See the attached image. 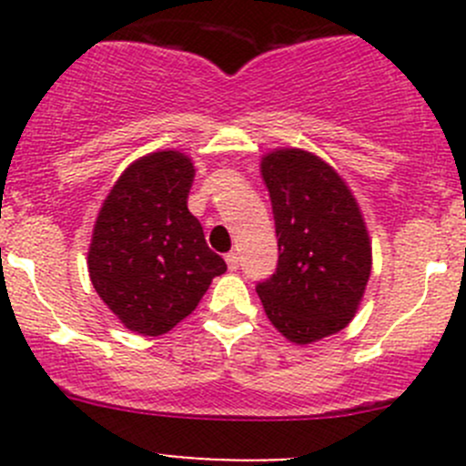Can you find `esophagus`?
<instances>
[{
	"instance_id": "esophagus-1",
	"label": "esophagus",
	"mask_w": 466,
	"mask_h": 466,
	"mask_svg": "<svg viewBox=\"0 0 466 466\" xmlns=\"http://www.w3.org/2000/svg\"><path fill=\"white\" fill-rule=\"evenodd\" d=\"M225 261H228L229 270H238V255H237V252H229V255H225Z\"/></svg>"
}]
</instances>
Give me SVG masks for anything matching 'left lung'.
Wrapping results in <instances>:
<instances>
[{"instance_id": "8db88e82", "label": "left lung", "mask_w": 466, "mask_h": 466, "mask_svg": "<svg viewBox=\"0 0 466 466\" xmlns=\"http://www.w3.org/2000/svg\"><path fill=\"white\" fill-rule=\"evenodd\" d=\"M261 177L275 214V275L257 286L272 327L295 345L342 331L363 302L372 241L340 173L304 148H272Z\"/></svg>"}]
</instances>
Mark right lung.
I'll return each mask as SVG.
<instances>
[{
  "mask_svg": "<svg viewBox=\"0 0 466 466\" xmlns=\"http://www.w3.org/2000/svg\"><path fill=\"white\" fill-rule=\"evenodd\" d=\"M194 159L155 150L128 164L94 220L87 270L126 329L162 336L185 320L228 270L189 211Z\"/></svg>",
  "mask_w": 466,
  "mask_h": 466,
  "instance_id": "obj_1",
  "label": "right lung"
}]
</instances>
